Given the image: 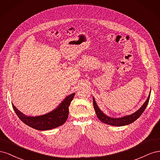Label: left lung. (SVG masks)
<instances>
[{
	"label": "left lung",
	"mask_w": 160,
	"mask_h": 160,
	"mask_svg": "<svg viewBox=\"0 0 160 160\" xmlns=\"http://www.w3.org/2000/svg\"><path fill=\"white\" fill-rule=\"evenodd\" d=\"M149 98H150V93H149V95L148 96L147 100L146 101V102L143 104V105L141 108H140V109H139L137 111H135V113H132V115L124 116V117L120 118H111L108 117V116H106L102 112V111L99 109V107L95 102L94 98H93V107H94V109L95 111L96 115H97V116H98V118H99V119L101 121V122H102L103 123H106V124L113 125V126H123V125H128V124L133 123V122H135V120L140 117V115L143 113L144 110L146 109V108L147 107V105L149 102Z\"/></svg>",
	"instance_id": "8db88e82"
}]
</instances>
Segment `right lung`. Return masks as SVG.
<instances>
[{"label": "right lung", "mask_w": 160, "mask_h": 160, "mask_svg": "<svg viewBox=\"0 0 160 160\" xmlns=\"http://www.w3.org/2000/svg\"><path fill=\"white\" fill-rule=\"evenodd\" d=\"M75 94V93L67 96L59 107L51 112L40 116H27L18 111L13 104L12 108L19 119L28 126L37 130H49L59 127L66 122L69 115V106Z\"/></svg>", "instance_id": "1"}]
</instances>
